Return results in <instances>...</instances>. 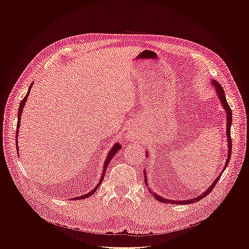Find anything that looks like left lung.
<instances>
[{
  "label": "left lung",
  "instance_id": "left-lung-1",
  "mask_svg": "<svg viewBox=\"0 0 249 249\" xmlns=\"http://www.w3.org/2000/svg\"><path fill=\"white\" fill-rule=\"evenodd\" d=\"M212 85L215 87V91H216V93H217V96L219 97V100H220V103H221V105H222V107H223V109L225 110V113H227V137H228V147H229V148H228V159H227V161H225V165H224V167H223V170H224L225 168H227L228 164H229V162H230L231 154V120H232L231 118H232V116H231V108H230V106H229V104H228V102H227V99H225V94H224L223 88L221 87V85L219 84V83H218V82L215 81V80L212 81ZM146 156H147V154H146ZM223 170L221 171V173H219V175H218L217 178L214 180V182H213L212 184H211V186L208 188V189H207L205 192H203V193L200 194V195H198L197 197H193V198H191V199H186V200H170V199L164 198L163 196H160V195H158V194L154 193V191L148 189V187H147V189H148V191L150 192V194H153V196H154L157 200H159V201H161V202H165V203H177V205H187V203H193V202H196V201L202 199L205 196H207V195L214 189V187H215L216 184L218 183V180H219V178H220V177H221V175H222ZM144 173H145V171H144ZM144 182H145V185L147 186L146 175H144Z\"/></svg>",
  "mask_w": 249,
  "mask_h": 249
}]
</instances>
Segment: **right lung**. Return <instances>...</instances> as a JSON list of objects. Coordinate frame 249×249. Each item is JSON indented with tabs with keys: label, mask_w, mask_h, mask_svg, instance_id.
Returning <instances> with one entry per match:
<instances>
[{
	"label": "right lung",
	"mask_w": 249,
	"mask_h": 249,
	"mask_svg": "<svg viewBox=\"0 0 249 249\" xmlns=\"http://www.w3.org/2000/svg\"><path fill=\"white\" fill-rule=\"evenodd\" d=\"M32 85H33V83L31 84V86H30V88H29V90H28V92H27V94L25 95V97L24 99L21 100V102H20V105H19V108H18V125H17V135H16V140H17V149H18V129H19V123H20V115H21V112H22V109H24V107H25V105H26V102H27V99H28V96H29V93H30V90H31V87H32ZM120 147H122V145L119 144V143H116V144H114L112 146V148H111V150L110 152L108 153V155H107V158H106V161H105V163H104V168H103V172H102V178H101V179H100V183H97V185L93 188V189L90 191V192H88L87 194H84V195H82V196H79V197H76V198H72V199H82V198H86V197H89V196H91V195L97 190V188L100 187V185L102 184V182H103V179H104V177H105V172H106V170H107V167H108V165H109V163L111 162V160H112V158L114 157L115 155H116V153L118 152V150L120 149Z\"/></svg>",
	"instance_id": "add662e5"
}]
</instances>
